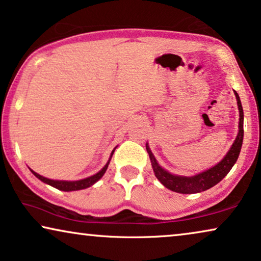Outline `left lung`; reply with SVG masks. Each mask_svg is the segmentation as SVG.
I'll list each match as a JSON object with an SVG mask.
<instances>
[{
	"instance_id": "obj_1",
	"label": "left lung",
	"mask_w": 261,
	"mask_h": 261,
	"mask_svg": "<svg viewBox=\"0 0 261 261\" xmlns=\"http://www.w3.org/2000/svg\"><path fill=\"white\" fill-rule=\"evenodd\" d=\"M234 94L238 101L239 114H240L238 137L233 142V145H231L229 151L224 155V158L219 164H216L215 166L210 167L209 170L191 177L176 176V174H172L169 171L164 170L159 165L154 158V155H153V153L151 152V149H149L148 145L146 144V149H147L149 159H151L153 171H154L155 177L158 178L164 187L174 192H178V194H197V192L205 191L208 189L213 188L214 185L220 183L227 176L228 172L231 170V167L234 166V164L237 163L241 151L242 140H244V110H242L241 101L238 92L234 91Z\"/></svg>"
}]
</instances>
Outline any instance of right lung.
I'll use <instances>...</instances> for the list:
<instances>
[{
	"instance_id": "add662e5",
	"label": "right lung",
	"mask_w": 261,
	"mask_h": 261,
	"mask_svg": "<svg viewBox=\"0 0 261 261\" xmlns=\"http://www.w3.org/2000/svg\"><path fill=\"white\" fill-rule=\"evenodd\" d=\"M115 151V149H114ZM114 151L112 152V155ZM112 155H110V158L108 160V163L106 164L105 167L99 171V172H97L96 174H94V176L91 177H88V178H84V179H81V180H74V181H69V180H53V179H48V178L46 177H42L40 176V174L34 172V171H32L33 172V174L37 178H39L41 181H44V183L51 185V187L58 189V190H62V191H76V190H82V189H87L89 187H91L92 184H95L96 181L99 180L102 178L103 174L106 173L107 169H108V165H109V162L110 159H112Z\"/></svg>"
}]
</instances>
